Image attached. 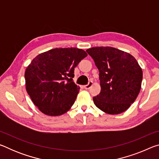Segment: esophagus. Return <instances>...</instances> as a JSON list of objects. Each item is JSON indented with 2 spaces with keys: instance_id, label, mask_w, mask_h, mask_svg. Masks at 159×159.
I'll return each instance as SVG.
<instances>
[{
  "instance_id": "obj_1",
  "label": "esophagus",
  "mask_w": 159,
  "mask_h": 159,
  "mask_svg": "<svg viewBox=\"0 0 159 159\" xmlns=\"http://www.w3.org/2000/svg\"><path fill=\"white\" fill-rule=\"evenodd\" d=\"M93 81H89V83H88V84L84 85V88H85V89H86V90L90 89V88L93 86Z\"/></svg>"
}]
</instances>
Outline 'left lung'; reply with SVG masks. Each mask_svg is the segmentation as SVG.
<instances>
[{
  "label": "left lung",
  "instance_id": "8db88e82",
  "mask_svg": "<svg viewBox=\"0 0 159 159\" xmlns=\"http://www.w3.org/2000/svg\"><path fill=\"white\" fill-rule=\"evenodd\" d=\"M99 71L100 93L93 98L96 107L109 114L127 110L139 95L142 70L133 55L112 47L86 50Z\"/></svg>",
  "mask_w": 159,
  "mask_h": 159
}]
</instances>
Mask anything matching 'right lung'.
I'll return each instance as SVG.
<instances>
[{
  "mask_svg": "<svg viewBox=\"0 0 159 159\" xmlns=\"http://www.w3.org/2000/svg\"><path fill=\"white\" fill-rule=\"evenodd\" d=\"M88 54L76 48H55L39 54L26 69V92L44 114L56 116L71 109L80 89L74 68Z\"/></svg>",
  "mask_w": 159,
  "mask_h": 159,
  "instance_id": "right-lung-1",
  "label": "right lung"
}]
</instances>
